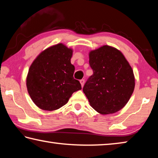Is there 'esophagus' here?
Returning a JSON list of instances; mask_svg holds the SVG:
<instances>
[{
    "mask_svg": "<svg viewBox=\"0 0 158 158\" xmlns=\"http://www.w3.org/2000/svg\"><path fill=\"white\" fill-rule=\"evenodd\" d=\"M84 83H85L84 79H81V80H80V84H81V87H82V88L84 87Z\"/></svg>",
    "mask_w": 158,
    "mask_h": 158,
    "instance_id": "1",
    "label": "esophagus"
}]
</instances>
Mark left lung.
Segmentation results:
<instances>
[{
	"instance_id": "obj_1",
	"label": "left lung",
	"mask_w": 158,
	"mask_h": 158,
	"mask_svg": "<svg viewBox=\"0 0 158 158\" xmlns=\"http://www.w3.org/2000/svg\"><path fill=\"white\" fill-rule=\"evenodd\" d=\"M93 74L83 91L96 111L114 114L126 105L135 86L132 67L121 51L103 45L89 52Z\"/></svg>"
}]
</instances>
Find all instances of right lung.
Here are the masks:
<instances>
[{"mask_svg": "<svg viewBox=\"0 0 158 158\" xmlns=\"http://www.w3.org/2000/svg\"><path fill=\"white\" fill-rule=\"evenodd\" d=\"M73 52L63 43L53 45L42 51L29 68L26 77L28 94L42 110L62 107L74 92L81 89V84L73 77Z\"/></svg>", "mask_w": 158, "mask_h": 158, "instance_id": "obj_1", "label": "right lung"}]
</instances>
